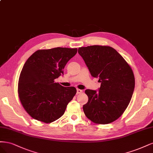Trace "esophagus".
<instances>
[{
  "label": "esophagus",
  "mask_w": 153,
  "mask_h": 153,
  "mask_svg": "<svg viewBox=\"0 0 153 153\" xmlns=\"http://www.w3.org/2000/svg\"><path fill=\"white\" fill-rule=\"evenodd\" d=\"M82 93V90H80V89H77V94H81Z\"/></svg>",
  "instance_id": "1"
}]
</instances>
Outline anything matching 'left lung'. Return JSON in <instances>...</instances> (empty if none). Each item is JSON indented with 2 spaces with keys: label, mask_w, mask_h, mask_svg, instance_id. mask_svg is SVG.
I'll list each match as a JSON object with an SVG mask.
<instances>
[{
  "label": "left lung",
  "mask_w": 153,
  "mask_h": 153,
  "mask_svg": "<svg viewBox=\"0 0 153 153\" xmlns=\"http://www.w3.org/2000/svg\"><path fill=\"white\" fill-rule=\"evenodd\" d=\"M91 75L101 82L98 91L86 90L88 101L83 105L86 116L97 124L117 120L129 105L135 88L130 65L114 48L94 45L79 48Z\"/></svg>",
  "instance_id": "1"
}]
</instances>
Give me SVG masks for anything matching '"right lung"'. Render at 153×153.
Segmentation results:
<instances>
[{
  "label": "right lung",
  "mask_w": 153,
  "mask_h": 153,
  "mask_svg": "<svg viewBox=\"0 0 153 153\" xmlns=\"http://www.w3.org/2000/svg\"><path fill=\"white\" fill-rule=\"evenodd\" d=\"M77 48H55L33 53L19 75L18 93L22 105L33 119L50 123L59 119L76 94V88L64 87L55 79L76 55Z\"/></svg>",
  "instance_id": "add662e5"
}]
</instances>
